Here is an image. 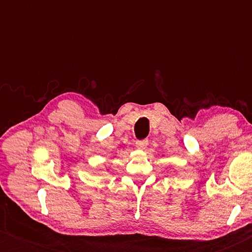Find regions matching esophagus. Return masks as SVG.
<instances>
[{"label": "esophagus", "instance_id": "34e87169", "mask_svg": "<svg viewBox=\"0 0 252 252\" xmlns=\"http://www.w3.org/2000/svg\"><path fill=\"white\" fill-rule=\"evenodd\" d=\"M148 144H149V141L144 139V140H139V141H136L135 146H136L137 149H146Z\"/></svg>", "mask_w": 252, "mask_h": 252}]
</instances>
